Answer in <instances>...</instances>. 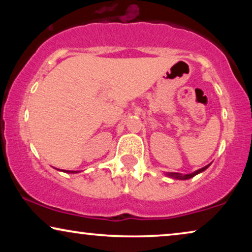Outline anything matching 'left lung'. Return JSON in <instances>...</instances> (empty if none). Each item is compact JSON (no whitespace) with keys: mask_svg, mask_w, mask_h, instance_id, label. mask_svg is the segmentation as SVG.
I'll use <instances>...</instances> for the list:
<instances>
[{"mask_svg":"<svg viewBox=\"0 0 252 252\" xmlns=\"http://www.w3.org/2000/svg\"><path fill=\"white\" fill-rule=\"evenodd\" d=\"M210 165H211V164L206 165V166L199 168V170L192 172V173H189V174H181V173H174V172H166L165 175H166V177H168V178L177 179V180H188V179H190L192 177H195V175H197L199 173H202V172H204L206 168L210 166Z\"/></svg>","mask_w":252,"mask_h":252,"instance_id":"8db88e82","label":"left lung"}]
</instances>
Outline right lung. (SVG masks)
Wrapping results in <instances>:
<instances>
[{
  "instance_id": "right-lung-1",
  "label": "right lung",
  "mask_w": 252,
  "mask_h": 252,
  "mask_svg": "<svg viewBox=\"0 0 252 252\" xmlns=\"http://www.w3.org/2000/svg\"><path fill=\"white\" fill-rule=\"evenodd\" d=\"M63 172H66V173H78V171H66V170H62Z\"/></svg>"
}]
</instances>
